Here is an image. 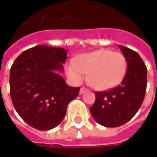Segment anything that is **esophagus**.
Instances as JSON below:
<instances>
[{"label":"esophagus","mask_w":157,"mask_h":157,"mask_svg":"<svg viewBox=\"0 0 157 157\" xmlns=\"http://www.w3.org/2000/svg\"><path fill=\"white\" fill-rule=\"evenodd\" d=\"M86 91H87V89H86L85 87H81L80 88V91H79V94H83L85 92H86Z\"/></svg>","instance_id":"1"}]
</instances>
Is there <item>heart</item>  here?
<instances>
[{"label":"heart","mask_w":157,"mask_h":157,"mask_svg":"<svg viewBox=\"0 0 157 157\" xmlns=\"http://www.w3.org/2000/svg\"><path fill=\"white\" fill-rule=\"evenodd\" d=\"M127 60L122 53L100 49L82 54L77 61L71 59L66 66V75L74 84H80L86 73L96 89L114 87L123 79Z\"/></svg>","instance_id":"b5f03b06"}]
</instances>
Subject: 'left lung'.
Segmentation results:
<instances>
[{
    "label": "left lung",
    "instance_id": "left-lung-1",
    "mask_svg": "<svg viewBox=\"0 0 157 157\" xmlns=\"http://www.w3.org/2000/svg\"><path fill=\"white\" fill-rule=\"evenodd\" d=\"M126 57L128 69L121 84L105 92H96L90 108L96 122L107 128L127 123L141 107L147 88V68L137 52L119 45Z\"/></svg>",
    "mask_w": 157,
    "mask_h": 157
}]
</instances>
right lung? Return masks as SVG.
I'll list each match as a JSON object with an SVG mask.
<instances>
[{
  "label": "right lung",
  "instance_id": "1",
  "mask_svg": "<svg viewBox=\"0 0 157 157\" xmlns=\"http://www.w3.org/2000/svg\"><path fill=\"white\" fill-rule=\"evenodd\" d=\"M66 58L65 49L38 45L19 55L10 69L13 105L36 129L46 131L58 126L67 105L78 95L79 87L68 86L60 75Z\"/></svg>",
  "mask_w": 157,
  "mask_h": 157
}]
</instances>
